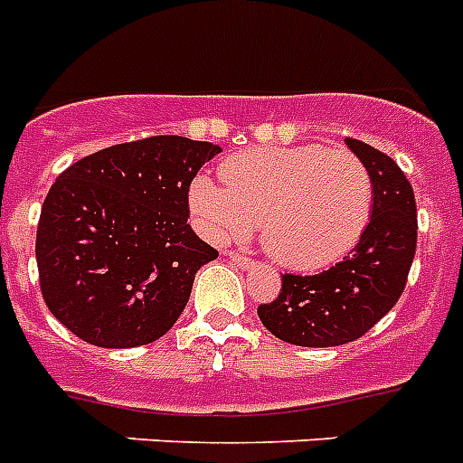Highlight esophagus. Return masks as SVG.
I'll return each mask as SVG.
<instances>
[{"label": "esophagus", "instance_id": "obj_1", "mask_svg": "<svg viewBox=\"0 0 463 463\" xmlns=\"http://www.w3.org/2000/svg\"><path fill=\"white\" fill-rule=\"evenodd\" d=\"M228 259L240 269H251L254 266V259H250L247 254H240V251H228Z\"/></svg>", "mask_w": 463, "mask_h": 463}]
</instances>
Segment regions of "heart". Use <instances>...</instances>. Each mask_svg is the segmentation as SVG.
<instances>
[{"instance_id":"b5f03b06","label":"heart","mask_w":463,"mask_h":463,"mask_svg":"<svg viewBox=\"0 0 463 463\" xmlns=\"http://www.w3.org/2000/svg\"><path fill=\"white\" fill-rule=\"evenodd\" d=\"M221 180L197 175L190 185L199 231L244 238L259 221L266 251L297 270L335 264L362 240L373 209L371 173L345 146H250L223 161Z\"/></svg>"}]
</instances>
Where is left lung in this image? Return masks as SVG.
Returning a JSON list of instances; mask_svg holds the SVG:
<instances>
[{
	"label": "left lung",
	"mask_w": 463,
	"mask_h": 463,
	"mask_svg": "<svg viewBox=\"0 0 463 463\" xmlns=\"http://www.w3.org/2000/svg\"><path fill=\"white\" fill-rule=\"evenodd\" d=\"M345 142L373 180L362 240L323 273H285L280 295L257 309L278 340L297 347H337L368 333L404 292L416 254V199L407 175L381 149L352 137Z\"/></svg>",
	"instance_id": "left-lung-1"
}]
</instances>
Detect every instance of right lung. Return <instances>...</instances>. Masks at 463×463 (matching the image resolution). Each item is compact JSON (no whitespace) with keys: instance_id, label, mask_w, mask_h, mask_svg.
<instances>
[{"instance_id":"right-lung-1","label":"right lung","mask_w":463,"mask_h":463,"mask_svg":"<svg viewBox=\"0 0 463 463\" xmlns=\"http://www.w3.org/2000/svg\"><path fill=\"white\" fill-rule=\"evenodd\" d=\"M219 145L178 135L114 145L56 178L37 223L40 288L56 321L107 349L173 328L194 273L219 257L187 223V193Z\"/></svg>"}]
</instances>
